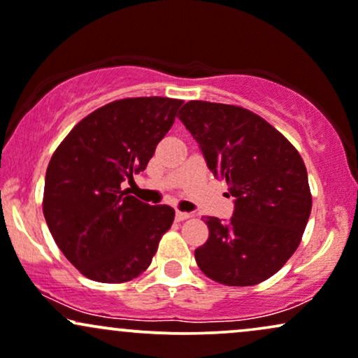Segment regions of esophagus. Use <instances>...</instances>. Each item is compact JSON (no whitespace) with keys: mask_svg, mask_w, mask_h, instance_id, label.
Instances as JSON below:
<instances>
[{"mask_svg":"<svg viewBox=\"0 0 358 358\" xmlns=\"http://www.w3.org/2000/svg\"><path fill=\"white\" fill-rule=\"evenodd\" d=\"M187 218H191L189 213H186V211H176V220H178V222H184V220H187Z\"/></svg>","mask_w":358,"mask_h":358,"instance_id":"esophagus-1","label":"esophagus"}]
</instances>
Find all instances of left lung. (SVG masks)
Segmentation results:
<instances>
[{"label": "left lung", "mask_w": 358, "mask_h": 358, "mask_svg": "<svg viewBox=\"0 0 358 358\" xmlns=\"http://www.w3.org/2000/svg\"><path fill=\"white\" fill-rule=\"evenodd\" d=\"M179 120L198 142L206 166L228 184L233 216H208L206 243L194 250L201 271L224 286H254L296 252L311 215L308 172L282 134L252 111L189 101Z\"/></svg>", "instance_id": "left-lung-1"}]
</instances>
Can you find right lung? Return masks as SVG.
<instances>
[{"mask_svg": "<svg viewBox=\"0 0 358 358\" xmlns=\"http://www.w3.org/2000/svg\"><path fill=\"white\" fill-rule=\"evenodd\" d=\"M182 101L127 98L92 111L64 138L45 174L43 216L55 243L81 274L127 282L150 266L176 211L122 189L145 171Z\"/></svg>", "mask_w": 358, "mask_h": 358, "instance_id": "1", "label": "right lung"}]
</instances>
